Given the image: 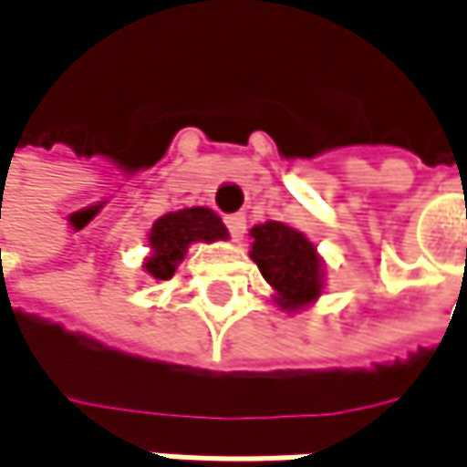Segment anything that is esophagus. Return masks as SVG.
<instances>
[{"instance_id":"34e87169","label":"esophagus","mask_w":467,"mask_h":467,"mask_svg":"<svg viewBox=\"0 0 467 467\" xmlns=\"http://www.w3.org/2000/svg\"><path fill=\"white\" fill-rule=\"evenodd\" d=\"M225 225H228V231H231V236H234V239H242V236H244V231H247V217H244L242 212L228 214V217H225Z\"/></svg>"}]
</instances>
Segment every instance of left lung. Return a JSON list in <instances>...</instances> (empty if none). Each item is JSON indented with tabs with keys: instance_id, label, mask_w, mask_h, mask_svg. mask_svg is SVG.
I'll return each mask as SVG.
<instances>
[{
	"instance_id": "1",
	"label": "left lung",
	"mask_w": 467,
	"mask_h": 467,
	"mask_svg": "<svg viewBox=\"0 0 467 467\" xmlns=\"http://www.w3.org/2000/svg\"><path fill=\"white\" fill-rule=\"evenodd\" d=\"M250 258L263 279L276 290V304L287 312L306 309L322 293V261L317 247L296 228L268 220L250 231Z\"/></svg>"
}]
</instances>
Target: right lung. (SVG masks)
Listing matches in <instances>:
<instances>
[{
  "instance_id": "1",
  "label": "right lung",
  "mask_w": 467,
  "mask_h": 467,
  "mask_svg": "<svg viewBox=\"0 0 467 467\" xmlns=\"http://www.w3.org/2000/svg\"><path fill=\"white\" fill-rule=\"evenodd\" d=\"M228 239V231L223 220L206 209L191 206L180 212H169L158 217L150 228V255L145 258V271L152 279H171L177 271V263L185 258L188 247L193 242H217Z\"/></svg>"
}]
</instances>
